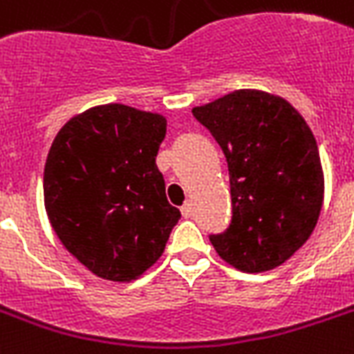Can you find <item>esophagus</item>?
I'll list each match as a JSON object with an SVG mask.
<instances>
[{"instance_id": "1", "label": "esophagus", "mask_w": 354, "mask_h": 354, "mask_svg": "<svg viewBox=\"0 0 354 354\" xmlns=\"http://www.w3.org/2000/svg\"><path fill=\"white\" fill-rule=\"evenodd\" d=\"M182 215H183V217H185V219L193 215V202L187 201V202H185V204H183V206H182Z\"/></svg>"}]
</instances>
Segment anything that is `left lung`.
Listing matches in <instances>:
<instances>
[{
	"instance_id": "1",
	"label": "left lung",
	"mask_w": 354,
	"mask_h": 354,
	"mask_svg": "<svg viewBox=\"0 0 354 354\" xmlns=\"http://www.w3.org/2000/svg\"><path fill=\"white\" fill-rule=\"evenodd\" d=\"M225 152L232 223L209 241L243 273L290 260L314 232L323 206V169L312 129L280 96L241 88L193 109Z\"/></svg>"
}]
</instances>
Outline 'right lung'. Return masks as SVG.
Listing matches in <instances>:
<instances>
[{"instance_id": "1", "label": "right lung", "mask_w": 354, "mask_h": 354, "mask_svg": "<svg viewBox=\"0 0 354 354\" xmlns=\"http://www.w3.org/2000/svg\"><path fill=\"white\" fill-rule=\"evenodd\" d=\"M167 120L122 104L70 118L51 142L44 206L70 254L96 277L129 282L159 260L182 217L156 165Z\"/></svg>"}]
</instances>
